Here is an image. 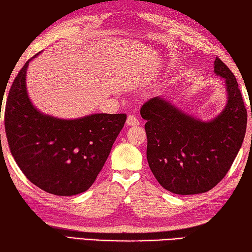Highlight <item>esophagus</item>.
I'll list each match as a JSON object with an SVG mask.
<instances>
[{"instance_id":"esophagus-1","label":"esophagus","mask_w":252,"mask_h":252,"mask_svg":"<svg viewBox=\"0 0 252 252\" xmlns=\"http://www.w3.org/2000/svg\"><path fill=\"white\" fill-rule=\"evenodd\" d=\"M139 119L134 117V116H130L126 118V126H139Z\"/></svg>"}]
</instances>
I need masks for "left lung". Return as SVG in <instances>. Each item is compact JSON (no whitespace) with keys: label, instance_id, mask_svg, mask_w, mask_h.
<instances>
[{"label":"left lung","instance_id":"obj_1","mask_svg":"<svg viewBox=\"0 0 252 252\" xmlns=\"http://www.w3.org/2000/svg\"><path fill=\"white\" fill-rule=\"evenodd\" d=\"M213 72L224 80L227 103L212 120H200L163 96L151 97L140 110L147 120L149 167L172 193L211 190L227 174L244 142L247 110L237 80L219 58Z\"/></svg>","mask_w":252,"mask_h":252}]
</instances>
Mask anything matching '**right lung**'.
<instances>
[{
	"instance_id": "obj_1",
	"label": "right lung",
	"mask_w": 252,
	"mask_h": 252,
	"mask_svg": "<svg viewBox=\"0 0 252 252\" xmlns=\"http://www.w3.org/2000/svg\"><path fill=\"white\" fill-rule=\"evenodd\" d=\"M34 58L21 69L8 92L4 112L8 147L25 177L40 189L63 197L82 193L103 168L126 116L60 119L41 112L27 89L28 66Z\"/></svg>"
}]
</instances>
